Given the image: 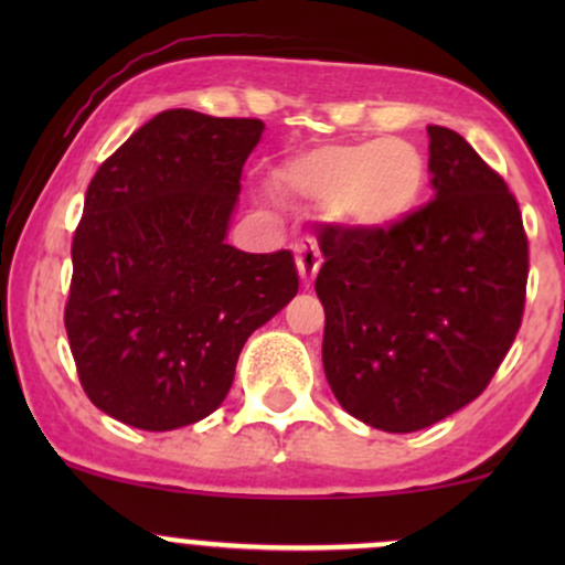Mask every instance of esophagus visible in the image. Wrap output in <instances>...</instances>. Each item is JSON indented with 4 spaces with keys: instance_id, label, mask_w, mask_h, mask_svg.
Returning a JSON list of instances; mask_svg holds the SVG:
<instances>
[{
    "instance_id": "1",
    "label": "esophagus",
    "mask_w": 565,
    "mask_h": 565,
    "mask_svg": "<svg viewBox=\"0 0 565 565\" xmlns=\"http://www.w3.org/2000/svg\"><path fill=\"white\" fill-rule=\"evenodd\" d=\"M321 268V255L319 249H316L313 244H300L297 246V270H300V278L305 287H310L313 284L316 274H319Z\"/></svg>"
}]
</instances>
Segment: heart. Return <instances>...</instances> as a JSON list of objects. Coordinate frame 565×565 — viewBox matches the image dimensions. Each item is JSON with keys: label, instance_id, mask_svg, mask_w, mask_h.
Returning <instances> with one entry per match:
<instances>
[{"label": "heart", "instance_id": "heart-1", "mask_svg": "<svg viewBox=\"0 0 565 565\" xmlns=\"http://www.w3.org/2000/svg\"><path fill=\"white\" fill-rule=\"evenodd\" d=\"M284 193L329 204L355 228H387L423 199L427 161L406 140L327 142L284 161L276 172Z\"/></svg>", "mask_w": 565, "mask_h": 565}]
</instances>
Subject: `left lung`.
<instances>
[{
  "label": "left lung",
  "mask_w": 565,
  "mask_h": 565,
  "mask_svg": "<svg viewBox=\"0 0 565 565\" xmlns=\"http://www.w3.org/2000/svg\"><path fill=\"white\" fill-rule=\"evenodd\" d=\"M427 135L433 201L387 228L319 236L323 372L348 414L385 433L476 401L526 305L529 238L508 183L459 132Z\"/></svg>",
  "instance_id": "obj_1"
}]
</instances>
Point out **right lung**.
I'll use <instances>...</instances> for the list:
<instances>
[{
  "label": "right lung",
  "instance_id": "right-lung-1",
  "mask_svg": "<svg viewBox=\"0 0 565 565\" xmlns=\"http://www.w3.org/2000/svg\"><path fill=\"white\" fill-rule=\"evenodd\" d=\"M263 127L170 108L89 180L63 321L84 393L108 417L153 433L204 419L246 337L297 295L289 249L225 244Z\"/></svg>",
  "mask_w": 565,
  "mask_h": 565
}]
</instances>
